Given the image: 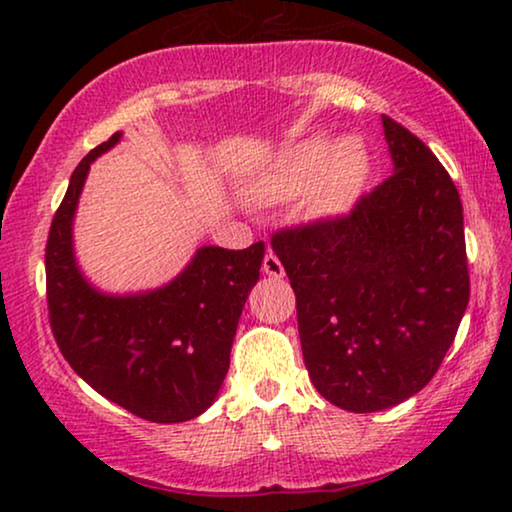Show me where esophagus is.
<instances>
[{
	"label": "esophagus",
	"mask_w": 512,
	"mask_h": 512,
	"mask_svg": "<svg viewBox=\"0 0 512 512\" xmlns=\"http://www.w3.org/2000/svg\"><path fill=\"white\" fill-rule=\"evenodd\" d=\"M263 272L268 277H275V279L284 277V265L275 254H272V251H268V254H265V258H263Z\"/></svg>",
	"instance_id": "esophagus-1"
}]
</instances>
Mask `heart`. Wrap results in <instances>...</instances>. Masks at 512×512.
<instances>
[{
	"label": "heart",
	"instance_id": "obj_1",
	"mask_svg": "<svg viewBox=\"0 0 512 512\" xmlns=\"http://www.w3.org/2000/svg\"><path fill=\"white\" fill-rule=\"evenodd\" d=\"M361 174V156L352 142H333L314 135L279 149L249 184V195L261 205L300 198L317 188V202L335 209L352 191Z\"/></svg>",
	"mask_w": 512,
	"mask_h": 512
}]
</instances>
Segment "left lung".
I'll return each mask as SVG.
<instances>
[{
    "label": "left lung",
    "instance_id": "8db88e82",
    "mask_svg": "<svg viewBox=\"0 0 512 512\" xmlns=\"http://www.w3.org/2000/svg\"><path fill=\"white\" fill-rule=\"evenodd\" d=\"M394 172L349 214L272 235L296 293L312 384L349 412L422 391L464 317L471 282L459 191L422 139L382 116Z\"/></svg>",
    "mask_w": 512,
    "mask_h": 512
}]
</instances>
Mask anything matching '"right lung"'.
<instances>
[{
    "mask_svg": "<svg viewBox=\"0 0 512 512\" xmlns=\"http://www.w3.org/2000/svg\"><path fill=\"white\" fill-rule=\"evenodd\" d=\"M121 132L76 167L46 242L48 319L74 373L97 394L156 424L198 417L214 403L265 244L242 251L200 247L179 277L156 291L109 296L81 275L72 223L90 163Z\"/></svg>",
    "mask_w": 512,
    "mask_h": 512,
    "instance_id": "add662e5",
    "label": "right lung"
}]
</instances>
